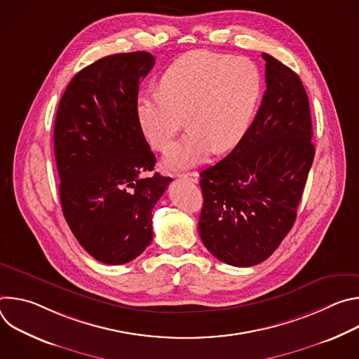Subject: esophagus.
<instances>
[{"instance_id": "obj_1", "label": "esophagus", "mask_w": 359, "mask_h": 359, "mask_svg": "<svg viewBox=\"0 0 359 359\" xmlns=\"http://www.w3.org/2000/svg\"><path fill=\"white\" fill-rule=\"evenodd\" d=\"M177 176L182 177V179H186V180H189V182H191V183H197V182H198V173H197V172L180 173V175H177Z\"/></svg>"}]
</instances>
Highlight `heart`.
<instances>
[{
    "label": "heart",
    "instance_id": "1",
    "mask_svg": "<svg viewBox=\"0 0 359 359\" xmlns=\"http://www.w3.org/2000/svg\"><path fill=\"white\" fill-rule=\"evenodd\" d=\"M263 76L252 61L212 50H191L172 62L161 89L136 100V118L150 144L165 150L184 122L189 129L166 153L169 168H189L216 149L240 143L257 111Z\"/></svg>",
    "mask_w": 359,
    "mask_h": 359
}]
</instances>
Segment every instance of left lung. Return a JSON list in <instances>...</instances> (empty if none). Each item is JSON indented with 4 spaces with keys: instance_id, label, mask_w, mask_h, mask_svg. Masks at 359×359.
<instances>
[{
    "instance_id": "8db88e82",
    "label": "left lung",
    "mask_w": 359,
    "mask_h": 359,
    "mask_svg": "<svg viewBox=\"0 0 359 359\" xmlns=\"http://www.w3.org/2000/svg\"><path fill=\"white\" fill-rule=\"evenodd\" d=\"M262 57L267 89L257 115L229 155L200 173V238L234 267L267 260L284 240L316 155L301 79L274 57Z\"/></svg>"
}]
</instances>
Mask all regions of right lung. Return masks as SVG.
I'll list each match as a JSON object with an SVG mask.
<instances>
[{"label": "right lung", "mask_w": 359, "mask_h": 359, "mask_svg": "<svg viewBox=\"0 0 359 359\" xmlns=\"http://www.w3.org/2000/svg\"><path fill=\"white\" fill-rule=\"evenodd\" d=\"M153 65L144 50L97 60L72 78L57 111L62 212L79 244L104 264L129 263L151 243V212L172 182L146 176L156 158L136 118L139 83Z\"/></svg>", "instance_id": "1"}]
</instances>
